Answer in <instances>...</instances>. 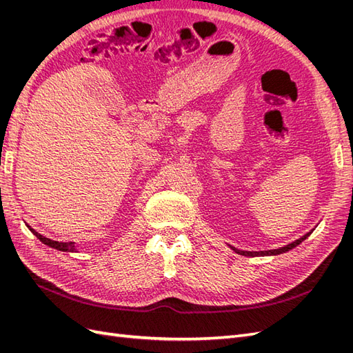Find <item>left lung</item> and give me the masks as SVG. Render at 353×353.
<instances>
[{
  "label": "left lung",
  "instance_id": "obj_1",
  "mask_svg": "<svg viewBox=\"0 0 353 353\" xmlns=\"http://www.w3.org/2000/svg\"><path fill=\"white\" fill-rule=\"evenodd\" d=\"M309 236V234H305L303 237H301V239H297V240H294L293 243H290V244H287V245H284V248H280V249H274V250H263V252H245V250H239V249H236V248H232V250H236L237 253H240V254H244V256H265V254H280V253H284V252H288L290 249H293V248H296V245H299L301 244L306 237Z\"/></svg>",
  "mask_w": 353,
  "mask_h": 353
}]
</instances>
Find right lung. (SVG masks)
<instances>
[{"label": "right lung", "mask_w": 353, "mask_h": 353, "mask_svg": "<svg viewBox=\"0 0 353 353\" xmlns=\"http://www.w3.org/2000/svg\"><path fill=\"white\" fill-rule=\"evenodd\" d=\"M32 232L35 234V236L44 243L47 245H50V248H54L57 250H61V252H77V249H74V244L72 241H54L51 239H47L44 236H41V234H38L35 230H32Z\"/></svg>", "instance_id": "obj_1"}]
</instances>
